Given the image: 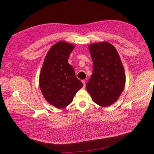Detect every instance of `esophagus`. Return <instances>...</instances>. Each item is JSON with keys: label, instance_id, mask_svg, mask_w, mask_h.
<instances>
[{"label": "esophagus", "instance_id": "1", "mask_svg": "<svg viewBox=\"0 0 154 154\" xmlns=\"http://www.w3.org/2000/svg\"><path fill=\"white\" fill-rule=\"evenodd\" d=\"M82 83H83V87H85V86H86V84H85V81L83 80H82Z\"/></svg>", "mask_w": 154, "mask_h": 154}]
</instances>
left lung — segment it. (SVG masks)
<instances>
[{
    "label": "left lung",
    "mask_w": 154,
    "mask_h": 154,
    "mask_svg": "<svg viewBox=\"0 0 154 154\" xmlns=\"http://www.w3.org/2000/svg\"><path fill=\"white\" fill-rule=\"evenodd\" d=\"M92 74L87 91L95 103L107 106L117 101L125 84V74L117 50L108 42L89 45Z\"/></svg>",
    "instance_id": "1"
}]
</instances>
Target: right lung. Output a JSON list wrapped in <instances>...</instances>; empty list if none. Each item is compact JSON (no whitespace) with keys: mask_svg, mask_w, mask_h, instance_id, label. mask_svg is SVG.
I'll return each mask as SVG.
<instances>
[{"mask_svg":"<svg viewBox=\"0 0 154 154\" xmlns=\"http://www.w3.org/2000/svg\"><path fill=\"white\" fill-rule=\"evenodd\" d=\"M74 47L58 42L50 48L41 69L39 84L49 103L63 109L71 103L76 93L83 86L76 78L68 58Z\"/></svg>","mask_w":154,"mask_h":154,"instance_id":"obj_1","label":"right lung"}]
</instances>
